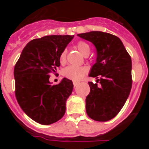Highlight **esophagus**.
Here are the masks:
<instances>
[{
	"label": "esophagus",
	"instance_id": "obj_1",
	"mask_svg": "<svg viewBox=\"0 0 149 149\" xmlns=\"http://www.w3.org/2000/svg\"><path fill=\"white\" fill-rule=\"evenodd\" d=\"M78 84H79V83L77 82V81H73V85H74V87H75V86H77V85H78Z\"/></svg>",
	"mask_w": 149,
	"mask_h": 149
}]
</instances>
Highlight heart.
<instances>
[{"label":"heart","mask_w":149,"mask_h":149,"mask_svg":"<svg viewBox=\"0 0 149 149\" xmlns=\"http://www.w3.org/2000/svg\"><path fill=\"white\" fill-rule=\"evenodd\" d=\"M76 48L80 51V53L84 56H86V54H89L90 51V48L89 45L86 43L85 42L80 41L76 44ZM60 63L61 64H64L66 61V51L63 50L60 54ZM87 72V68L86 67L81 66L77 67L74 65H69L67 66L66 68L63 71V74L65 77L68 79H71L72 81H80L83 77Z\"/></svg>","instance_id":"b5f03b06"}]
</instances>
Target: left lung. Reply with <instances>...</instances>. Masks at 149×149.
<instances>
[{
  "instance_id": "obj_1",
  "label": "left lung",
  "mask_w": 149,
  "mask_h": 149,
  "mask_svg": "<svg viewBox=\"0 0 149 149\" xmlns=\"http://www.w3.org/2000/svg\"><path fill=\"white\" fill-rule=\"evenodd\" d=\"M96 48V63L89 77L98 78V84L89 82L90 93L86 98V113L93 120L107 122L116 116L128 98L131 86V56L119 37L108 33L91 31L77 34Z\"/></svg>"
}]
</instances>
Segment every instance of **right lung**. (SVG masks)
<instances>
[{"mask_svg": "<svg viewBox=\"0 0 149 149\" xmlns=\"http://www.w3.org/2000/svg\"><path fill=\"white\" fill-rule=\"evenodd\" d=\"M74 36H46L27 44L14 68L15 97L30 119L42 125L60 120L73 84L67 78L56 85L49 81L51 72L60 65V54Z\"/></svg>", "mask_w": 149, "mask_h": 149, "instance_id": "obj_1", "label": "right lung"}]
</instances>
